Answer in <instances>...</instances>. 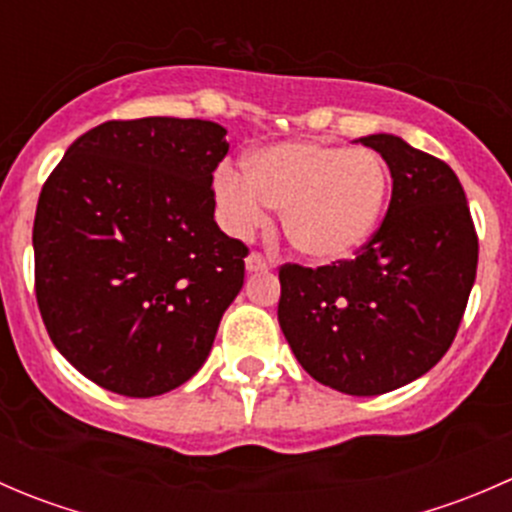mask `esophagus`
Segmentation results:
<instances>
[{
  "label": "esophagus",
  "mask_w": 512,
  "mask_h": 512,
  "mask_svg": "<svg viewBox=\"0 0 512 512\" xmlns=\"http://www.w3.org/2000/svg\"><path fill=\"white\" fill-rule=\"evenodd\" d=\"M245 267L247 272H262L267 270V260L260 255V252H250V255L245 257Z\"/></svg>",
  "instance_id": "esophagus-1"
}]
</instances>
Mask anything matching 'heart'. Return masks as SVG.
Returning a JSON list of instances; mask_svg holds the SVG:
<instances>
[{
	"instance_id": "b5f03b06",
	"label": "heart",
	"mask_w": 512,
	"mask_h": 512,
	"mask_svg": "<svg viewBox=\"0 0 512 512\" xmlns=\"http://www.w3.org/2000/svg\"><path fill=\"white\" fill-rule=\"evenodd\" d=\"M389 168L371 148L287 141L252 151L245 173L225 165L215 198L232 232L282 213L287 242L317 265L354 257L374 237L389 198Z\"/></svg>"
}]
</instances>
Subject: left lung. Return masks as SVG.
I'll use <instances>...</instances> for the list:
<instances>
[{"label": "left lung", "instance_id": "1", "mask_svg": "<svg viewBox=\"0 0 512 512\" xmlns=\"http://www.w3.org/2000/svg\"><path fill=\"white\" fill-rule=\"evenodd\" d=\"M359 141L391 170L384 223L354 260L282 267L277 319L312 379L379 396L448 352L476 282L478 237L461 180L443 160L394 133Z\"/></svg>", "mask_w": 512, "mask_h": 512}]
</instances>
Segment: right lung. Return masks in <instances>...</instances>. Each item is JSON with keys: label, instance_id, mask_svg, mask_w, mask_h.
<instances>
[{"label": "right lung", "instance_id": "1", "mask_svg": "<svg viewBox=\"0 0 512 512\" xmlns=\"http://www.w3.org/2000/svg\"><path fill=\"white\" fill-rule=\"evenodd\" d=\"M200 118L108 121L76 138L34 218L36 302L86 379L148 399L205 364L245 280L247 247L215 223L230 143Z\"/></svg>", "mask_w": 512, "mask_h": 512}]
</instances>
